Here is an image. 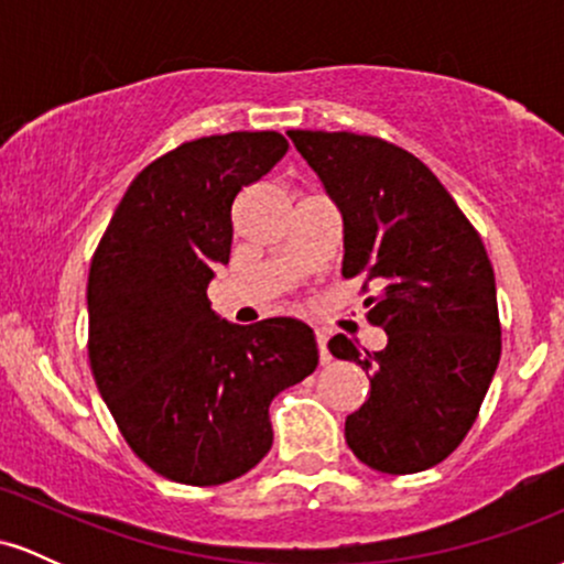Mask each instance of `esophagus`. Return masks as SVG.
I'll list each match as a JSON object with an SVG mask.
<instances>
[{
  "label": "esophagus",
  "mask_w": 564,
  "mask_h": 564,
  "mask_svg": "<svg viewBox=\"0 0 564 564\" xmlns=\"http://www.w3.org/2000/svg\"><path fill=\"white\" fill-rule=\"evenodd\" d=\"M315 341H318L321 364H328V360H332V352H328V334L323 332V328H315Z\"/></svg>",
  "instance_id": "1"
}]
</instances>
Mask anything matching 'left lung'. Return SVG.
Returning a JSON list of instances; mask_svg holds the SVG:
<instances>
[{"instance_id": "8db88e82", "label": "left lung", "mask_w": 564, "mask_h": 564, "mask_svg": "<svg viewBox=\"0 0 564 564\" xmlns=\"http://www.w3.org/2000/svg\"><path fill=\"white\" fill-rule=\"evenodd\" d=\"M345 217V278H364L381 352L336 334L334 358L371 377L347 445L387 475H413L462 445L501 358L496 278L480 232L424 161L355 132H286Z\"/></svg>"}]
</instances>
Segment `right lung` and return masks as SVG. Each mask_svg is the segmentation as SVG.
Returning a JSON list of instances; mask_svg holds the SVG:
<instances>
[{
  "label": "right lung",
  "mask_w": 564,
  "mask_h": 564,
  "mask_svg": "<svg viewBox=\"0 0 564 564\" xmlns=\"http://www.w3.org/2000/svg\"><path fill=\"white\" fill-rule=\"evenodd\" d=\"M286 151L281 132L183 142L132 180L93 254L89 368L121 437L166 480L206 488L254 469L273 398L318 366L302 321L236 326L206 296L230 260L232 200Z\"/></svg>",
  "instance_id": "right-lung-1"
}]
</instances>
